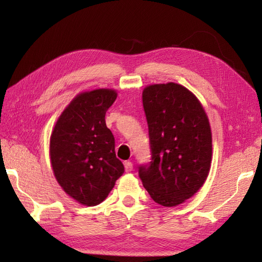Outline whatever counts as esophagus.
Wrapping results in <instances>:
<instances>
[{
  "label": "esophagus",
  "mask_w": 262,
  "mask_h": 262,
  "mask_svg": "<svg viewBox=\"0 0 262 262\" xmlns=\"http://www.w3.org/2000/svg\"><path fill=\"white\" fill-rule=\"evenodd\" d=\"M123 165H125L126 172L133 171V163H132V162H125V163H123Z\"/></svg>",
  "instance_id": "1"
}]
</instances>
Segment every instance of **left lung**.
Wrapping results in <instances>:
<instances>
[{"mask_svg":"<svg viewBox=\"0 0 262 262\" xmlns=\"http://www.w3.org/2000/svg\"><path fill=\"white\" fill-rule=\"evenodd\" d=\"M142 100L151 157L139 166V177L155 202L178 206L200 189L209 173L208 117L196 97L176 83L147 86Z\"/></svg>","mask_w":262,"mask_h":262,"instance_id":"1","label":"left lung"}]
</instances>
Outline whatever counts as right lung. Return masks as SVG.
I'll return each instance as SVG.
<instances>
[{
  "mask_svg": "<svg viewBox=\"0 0 262 262\" xmlns=\"http://www.w3.org/2000/svg\"><path fill=\"white\" fill-rule=\"evenodd\" d=\"M117 92L99 89L78 95L69 104L51 136V162L57 183L85 206L107 198L125 167L115 156V141L105 114Z\"/></svg>",
  "mask_w": 262,
  "mask_h": 262,
  "instance_id": "right-lung-1",
  "label": "right lung"
}]
</instances>
